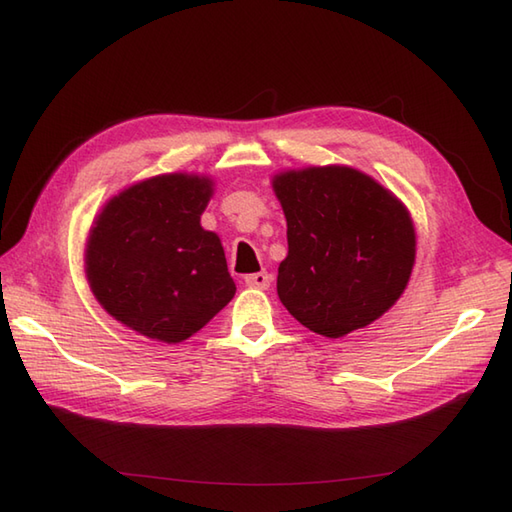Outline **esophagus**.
<instances>
[{
  "mask_svg": "<svg viewBox=\"0 0 512 512\" xmlns=\"http://www.w3.org/2000/svg\"><path fill=\"white\" fill-rule=\"evenodd\" d=\"M244 281H246V286H250V288H262V290H266V288L270 286V281H273V275H268V273H253V275H246Z\"/></svg>",
  "mask_w": 512,
  "mask_h": 512,
  "instance_id": "1",
  "label": "esophagus"
}]
</instances>
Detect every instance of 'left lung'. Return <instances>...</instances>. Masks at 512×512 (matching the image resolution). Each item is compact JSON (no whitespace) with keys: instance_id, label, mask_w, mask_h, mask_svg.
<instances>
[{"instance_id":"1","label":"left lung","mask_w":512,"mask_h":512,"mask_svg":"<svg viewBox=\"0 0 512 512\" xmlns=\"http://www.w3.org/2000/svg\"><path fill=\"white\" fill-rule=\"evenodd\" d=\"M288 222L277 295L308 330L339 339L394 306L416 233L394 195L350 167L286 171L273 180Z\"/></svg>"}]
</instances>
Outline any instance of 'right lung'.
<instances>
[{
    "instance_id": "right-lung-1",
    "label": "right lung",
    "mask_w": 512,
    "mask_h": 512,
    "mask_svg": "<svg viewBox=\"0 0 512 512\" xmlns=\"http://www.w3.org/2000/svg\"><path fill=\"white\" fill-rule=\"evenodd\" d=\"M211 180L169 173L116 195L90 231L94 297L149 339L180 343L235 295L220 237L200 226Z\"/></svg>"
}]
</instances>
